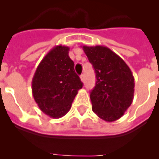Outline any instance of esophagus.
<instances>
[{
  "mask_svg": "<svg viewBox=\"0 0 159 159\" xmlns=\"http://www.w3.org/2000/svg\"><path fill=\"white\" fill-rule=\"evenodd\" d=\"M80 78H81V80H82V82H84V81H85V76H84V74L81 75V77H80Z\"/></svg>",
  "mask_w": 159,
  "mask_h": 159,
  "instance_id": "1",
  "label": "esophagus"
}]
</instances>
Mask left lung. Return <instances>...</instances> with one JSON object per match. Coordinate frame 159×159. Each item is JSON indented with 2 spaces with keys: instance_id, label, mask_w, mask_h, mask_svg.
I'll use <instances>...</instances> for the list:
<instances>
[{
  "instance_id": "8db88e82",
  "label": "left lung",
  "mask_w": 159,
  "mask_h": 159,
  "mask_svg": "<svg viewBox=\"0 0 159 159\" xmlns=\"http://www.w3.org/2000/svg\"><path fill=\"white\" fill-rule=\"evenodd\" d=\"M97 82L90 98L92 111L107 122L117 120L133 102L134 78L125 61L105 46H82Z\"/></svg>"
}]
</instances>
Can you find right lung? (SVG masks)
<instances>
[{
	"label": "right lung",
	"mask_w": 159,
	"mask_h": 159,
	"mask_svg": "<svg viewBox=\"0 0 159 159\" xmlns=\"http://www.w3.org/2000/svg\"><path fill=\"white\" fill-rule=\"evenodd\" d=\"M68 52L67 46H55L42 59L32 79L34 99L51 118H60L69 111L83 85Z\"/></svg>",
	"instance_id": "add662e5"
}]
</instances>
